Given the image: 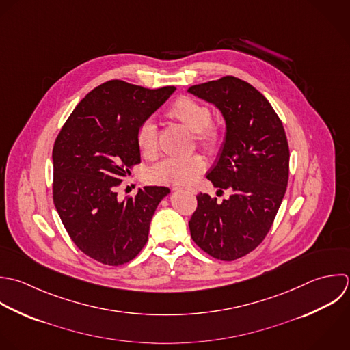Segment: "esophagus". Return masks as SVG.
Returning a JSON list of instances; mask_svg holds the SVG:
<instances>
[{
    "label": "esophagus",
    "mask_w": 350,
    "mask_h": 350,
    "mask_svg": "<svg viewBox=\"0 0 350 350\" xmlns=\"http://www.w3.org/2000/svg\"><path fill=\"white\" fill-rule=\"evenodd\" d=\"M174 191H177V192H180L181 189L180 188H174ZM185 192H188V193H191V195H195L196 193V191L195 189H187Z\"/></svg>",
    "instance_id": "obj_1"
}]
</instances>
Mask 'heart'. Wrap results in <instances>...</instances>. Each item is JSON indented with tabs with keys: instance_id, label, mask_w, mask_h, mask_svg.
<instances>
[{
	"instance_id": "b5f03b06",
	"label": "heart",
	"mask_w": 350,
	"mask_h": 350,
	"mask_svg": "<svg viewBox=\"0 0 350 350\" xmlns=\"http://www.w3.org/2000/svg\"><path fill=\"white\" fill-rule=\"evenodd\" d=\"M169 114L196 133V140L207 151H215L222 143L221 129L211 124L213 114L208 106L192 98H178ZM137 144L143 155H151L157 150V126L151 120L144 121L137 131ZM206 169L202 155L189 158H166L151 170V177L157 183L174 187L191 185Z\"/></svg>"
}]
</instances>
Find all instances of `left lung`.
<instances>
[{"instance_id": "1", "label": "left lung", "mask_w": 350, "mask_h": 350, "mask_svg": "<svg viewBox=\"0 0 350 350\" xmlns=\"http://www.w3.org/2000/svg\"><path fill=\"white\" fill-rule=\"evenodd\" d=\"M188 92L214 105L226 124L225 142L207 178L221 204L199 193L189 221L192 240L208 255L236 260L254 251L269 233L289 177V146L270 102L250 83L233 76L192 85Z\"/></svg>"}]
</instances>
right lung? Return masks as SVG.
Masks as SVG:
<instances>
[{
  "label": "right lung",
  "instance_id": "add662e5",
  "mask_svg": "<svg viewBox=\"0 0 350 350\" xmlns=\"http://www.w3.org/2000/svg\"><path fill=\"white\" fill-rule=\"evenodd\" d=\"M176 91L106 81L75 107L53 147V200L76 247L94 260L120 266L146 245L152 215L170 193L139 188L118 200L117 187L140 163L137 131Z\"/></svg>",
  "mask_w": 350,
  "mask_h": 350
}]
</instances>
